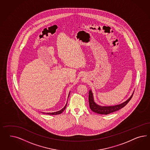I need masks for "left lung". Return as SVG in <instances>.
I'll return each mask as SVG.
<instances>
[{
  "instance_id": "1",
  "label": "left lung",
  "mask_w": 150,
  "mask_h": 150,
  "mask_svg": "<svg viewBox=\"0 0 150 150\" xmlns=\"http://www.w3.org/2000/svg\"><path fill=\"white\" fill-rule=\"evenodd\" d=\"M133 93L128 100L120 105H115L113 106H100L96 104L95 102L93 93L92 92V91L90 90L88 93V100H89L90 108L93 112H95L96 113L107 115V114L114 112L115 111H117L119 109H122L124 107H125L132 99Z\"/></svg>"
}]
</instances>
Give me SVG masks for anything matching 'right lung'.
I'll use <instances>...</instances> for the list:
<instances>
[{
    "label": "right lung",
    "mask_w": 150,
    "mask_h": 150,
    "mask_svg": "<svg viewBox=\"0 0 150 150\" xmlns=\"http://www.w3.org/2000/svg\"><path fill=\"white\" fill-rule=\"evenodd\" d=\"M69 95H70V92H69V94L68 97L69 96ZM67 105V103L66 105L64 106V107L63 108H62L60 110L58 111V112H53V113H44V112H42V113H43V114H49V115H57V114H59L62 113L63 112L64 110H65V109L66 108Z\"/></svg>",
    "instance_id": "1"
}]
</instances>
